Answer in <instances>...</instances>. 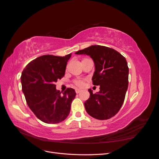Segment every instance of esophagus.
<instances>
[{
  "mask_svg": "<svg viewBox=\"0 0 159 159\" xmlns=\"http://www.w3.org/2000/svg\"><path fill=\"white\" fill-rule=\"evenodd\" d=\"M80 92H81V90H80V89H75V93H76L78 94V93H80Z\"/></svg>",
  "mask_w": 159,
  "mask_h": 159,
  "instance_id": "obj_1",
  "label": "esophagus"
}]
</instances>
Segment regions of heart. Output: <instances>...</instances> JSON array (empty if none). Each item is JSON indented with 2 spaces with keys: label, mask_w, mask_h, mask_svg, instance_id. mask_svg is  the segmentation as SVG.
<instances>
[{
  "label": "heart",
  "mask_w": 159,
  "mask_h": 159,
  "mask_svg": "<svg viewBox=\"0 0 159 159\" xmlns=\"http://www.w3.org/2000/svg\"><path fill=\"white\" fill-rule=\"evenodd\" d=\"M74 84L78 87H82L84 85V81L81 80H76L74 81Z\"/></svg>",
  "instance_id": "heart-1"
}]
</instances>
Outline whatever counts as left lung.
<instances>
[{"label": "left lung", "instance_id": "left-lung-1", "mask_svg": "<svg viewBox=\"0 0 159 159\" xmlns=\"http://www.w3.org/2000/svg\"><path fill=\"white\" fill-rule=\"evenodd\" d=\"M86 54L93 59L95 71L93 84L100 90L84 103L86 111L95 119L105 120L115 116L124 102L129 84V68L125 57L111 48L94 45L75 53Z\"/></svg>", "mask_w": 159, "mask_h": 159}]
</instances>
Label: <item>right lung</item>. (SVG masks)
Returning <instances> with one entry per match:
<instances>
[{"label":"right lung","instance_id":"right-lung-1","mask_svg":"<svg viewBox=\"0 0 159 159\" xmlns=\"http://www.w3.org/2000/svg\"><path fill=\"white\" fill-rule=\"evenodd\" d=\"M71 56H40L30 61L22 72V89L28 107L46 123L63 121L70 112L76 95L75 90L67 88L61 94L56 90L55 83L64 77Z\"/></svg>","mask_w":159,"mask_h":159}]
</instances>
